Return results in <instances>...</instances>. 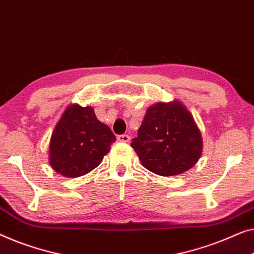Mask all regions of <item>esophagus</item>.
Returning <instances> with one entry per match:
<instances>
[{"mask_svg":"<svg viewBox=\"0 0 254 254\" xmlns=\"http://www.w3.org/2000/svg\"><path fill=\"white\" fill-rule=\"evenodd\" d=\"M117 138H118V141L121 142V143H128V142L130 141V136H128V135H126V134L119 135Z\"/></svg>","mask_w":254,"mask_h":254,"instance_id":"obj_1","label":"esophagus"}]
</instances>
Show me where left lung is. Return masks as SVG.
I'll return each mask as SVG.
<instances>
[{
  "label": "left lung",
  "mask_w": 254,
  "mask_h": 254,
  "mask_svg": "<svg viewBox=\"0 0 254 254\" xmlns=\"http://www.w3.org/2000/svg\"><path fill=\"white\" fill-rule=\"evenodd\" d=\"M130 146L146 170L173 176L196 165L203 139L191 113L181 102L173 101L156 103L146 110Z\"/></svg>",
  "instance_id": "1"
}]
</instances>
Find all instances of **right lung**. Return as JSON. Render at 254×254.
Returning <instances> with one entry per match:
<instances>
[{"label":"right lung","mask_w":254,"mask_h":254,"mask_svg":"<svg viewBox=\"0 0 254 254\" xmlns=\"http://www.w3.org/2000/svg\"><path fill=\"white\" fill-rule=\"evenodd\" d=\"M115 142L93 108L68 105L51 134L49 164L65 178H78L96 168Z\"/></svg>","instance_id":"1"}]
</instances>
